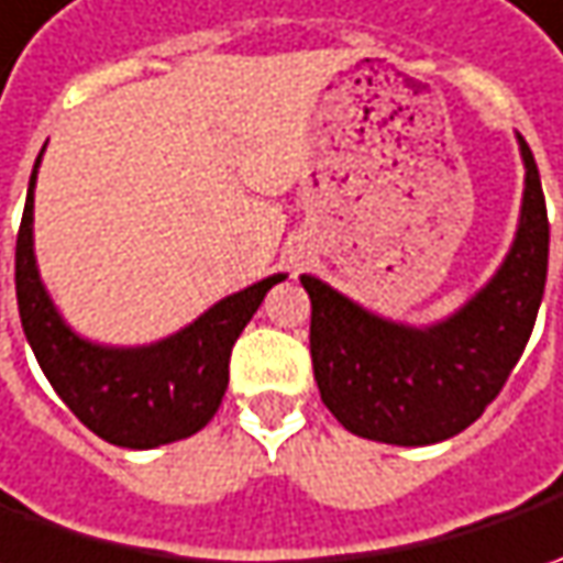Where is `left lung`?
<instances>
[{
	"instance_id": "1",
	"label": "left lung",
	"mask_w": 563,
	"mask_h": 563,
	"mask_svg": "<svg viewBox=\"0 0 563 563\" xmlns=\"http://www.w3.org/2000/svg\"><path fill=\"white\" fill-rule=\"evenodd\" d=\"M527 190L505 266L461 313L407 329L360 310L313 275L310 354L322 404L347 432L385 444H435L483 417L523 354L549 275V212L520 137Z\"/></svg>"
}]
</instances>
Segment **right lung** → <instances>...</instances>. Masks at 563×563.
Here are the masks:
<instances>
[{
  "label": "right lung",
  "instance_id": "obj_1",
  "mask_svg": "<svg viewBox=\"0 0 563 563\" xmlns=\"http://www.w3.org/2000/svg\"><path fill=\"white\" fill-rule=\"evenodd\" d=\"M36 165L14 244V291L24 335L55 395L90 432L119 448L143 451L200 432L225 398L234 341L285 275L219 300L185 332L159 344L128 351L90 344L62 322L36 275L31 228Z\"/></svg>",
  "mask_w": 563,
  "mask_h": 563
}]
</instances>
